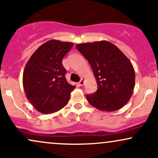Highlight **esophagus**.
Returning a JSON list of instances; mask_svg holds the SVG:
<instances>
[{
	"mask_svg": "<svg viewBox=\"0 0 158 158\" xmlns=\"http://www.w3.org/2000/svg\"><path fill=\"white\" fill-rule=\"evenodd\" d=\"M84 84H85V80H84V79H81V80H80V81H79V85H80V86H83V85H84Z\"/></svg>",
	"mask_w": 158,
	"mask_h": 158,
	"instance_id": "obj_1",
	"label": "esophagus"
}]
</instances>
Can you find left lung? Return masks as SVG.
<instances>
[{
  "mask_svg": "<svg viewBox=\"0 0 158 158\" xmlns=\"http://www.w3.org/2000/svg\"><path fill=\"white\" fill-rule=\"evenodd\" d=\"M76 47L88 61L97 80V91L86 96L88 102L102 111L122 108L131 98L135 85V70L129 59L107 41Z\"/></svg>",
  "mask_w": 158,
  "mask_h": 158,
  "instance_id": "left-lung-1",
  "label": "left lung"
}]
</instances>
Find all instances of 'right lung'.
I'll list each match as a JSON object with an SVG mask.
<instances>
[{
  "mask_svg": "<svg viewBox=\"0 0 158 158\" xmlns=\"http://www.w3.org/2000/svg\"><path fill=\"white\" fill-rule=\"evenodd\" d=\"M73 44L50 40L39 47L27 61L23 73V86L32 106L42 114L59 111L68 104L75 88L65 78L64 56Z\"/></svg>",
  "mask_w": 158,
  "mask_h": 158,
  "instance_id": "add662e5",
  "label": "right lung"
}]
</instances>
